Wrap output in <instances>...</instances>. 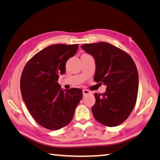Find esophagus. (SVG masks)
<instances>
[{
    "mask_svg": "<svg viewBox=\"0 0 160 160\" xmlns=\"http://www.w3.org/2000/svg\"><path fill=\"white\" fill-rule=\"evenodd\" d=\"M82 93H83V96H87V95H89V94H91L92 92L89 91L88 89H83L82 90Z\"/></svg>",
    "mask_w": 160,
    "mask_h": 160,
    "instance_id": "1",
    "label": "esophagus"
}]
</instances>
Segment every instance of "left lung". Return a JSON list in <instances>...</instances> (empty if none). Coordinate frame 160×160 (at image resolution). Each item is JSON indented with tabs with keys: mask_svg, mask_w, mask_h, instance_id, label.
Here are the masks:
<instances>
[{
	"mask_svg": "<svg viewBox=\"0 0 160 160\" xmlns=\"http://www.w3.org/2000/svg\"><path fill=\"white\" fill-rule=\"evenodd\" d=\"M81 48L95 60L94 81L107 86L103 94H94L93 115L103 125L118 126L129 117L137 98L138 74L135 63L125 52L108 42Z\"/></svg>",
	"mask_w": 160,
	"mask_h": 160,
	"instance_id": "obj_1",
	"label": "left lung"
}]
</instances>
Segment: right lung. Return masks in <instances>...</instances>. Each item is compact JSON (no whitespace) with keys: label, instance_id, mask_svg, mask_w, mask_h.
Returning <instances> with one entry per match:
<instances>
[{"label":"right lung","instance_id":"add662e5","mask_svg":"<svg viewBox=\"0 0 160 160\" xmlns=\"http://www.w3.org/2000/svg\"><path fill=\"white\" fill-rule=\"evenodd\" d=\"M78 49V44L48 46L35 54L22 71L23 100L34 120L48 129L58 130L70 123L82 98L81 89L63 90L57 82Z\"/></svg>","mask_w":160,"mask_h":160}]
</instances>
